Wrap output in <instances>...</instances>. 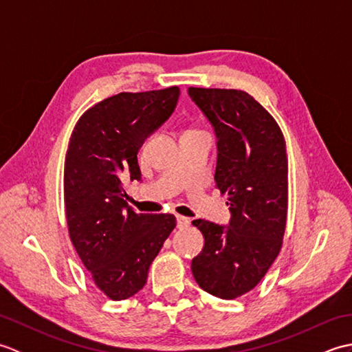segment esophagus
Masks as SVG:
<instances>
[{"label": "esophagus", "instance_id": "34e87169", "mask_svg": "<svg viewBox=\"0 0 352 352\" xmlns=\"http://www.w3.org/2000/svg\"><path fill=\"white\" fill-rule=\"evenodd\" d=\"M189 223H190V219H189V218H186V216L177 214V227H178V228H180V230L188 228Z\"/></svg>", "mask_w": 352, "mask_h": 352}]
</instances>
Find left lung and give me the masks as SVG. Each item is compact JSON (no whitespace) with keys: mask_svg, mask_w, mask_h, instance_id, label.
Masks as SVG:
<instances>
[{"mask_svg":"<svg viewBox=\"0 0 352 352\" xmlns=\"http://www.w3.org/2000/svg\"><path fill=\"white\" fill-rule=\"evenodd\" d=\"M218 138L214 182L228 195V227L195 219L204 248L192 260L207 294L234 300L263 278L283 245L287 221L286 140L272 115L236 89L189 87Z\"/></svg>","mask_w":352,"mask_h":352,"instance_id":"obj_1","label":"left lung"}]
</instances>
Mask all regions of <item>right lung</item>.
Here are the masks:
<instances>
[{
  "label": "right lung",
  "instance_id": "add662e5",
  "mask_svg": "<svg viewBox=\"0 0 352 352\" xmlns=\"http://www.w3.org/2000/svg\"><path fill=\"white\" fill-rule=\"evenodd\" d=\"M177 86L121 92L80 116L65 159V213L71 242L92 280L110 300L145 286L148 269L175 228L174 214L136 213L122 178L140 180L138 153L175 110Z\"/></svg>",
  "mask_w": 352,
  "mask_h": 352
}]
</instances>
